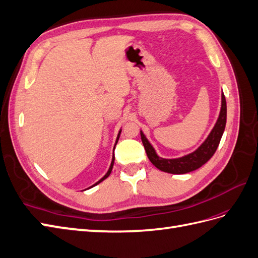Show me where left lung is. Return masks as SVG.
<instances>
[{
  "mask_svg": "<svg viewBox=\"0 0 258 258\" xmlns=\"http://www.w3.org/2000/svg\"><path fill=\"white\" fill-rule=\"evenodd\" d=\"M225 123H227V100H225L224 94L222 93L221 109H220V114L215 127H213L211 133L207 137V139L203 142L202 146L197 150H195L194 152L177 159H163L156 154L152 144L149 142L142 131H140V135L148 158L156 168L171 174H186L202 167L205 163L212 158L224 133Z\"/></svg>",
  "mask_w": 258,
  "mask_h": 258,
  "instance_id": "obj_1",
  "label": "left lung"
}]
</instances>
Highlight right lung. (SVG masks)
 Instances as JSON below:
<instances>
[{"mask_svg":"<svg viewBox=\"0 0 258 258\" xmlns=\"http://www.w3.org/2000/svg\"><path fill=\"white\" fill-rule=\"evenodd\" d=\"M120 133H121V129L120 130H119V134H118V136H117V140H116V143H115V147H116V144H117V142H118V139H119V136H120ZM115 147H114V150H115ZM114 162H115V154H112V160H111V163H110V166H109V169H108V171H107V173H106L105 175H104V177L103 178H100L98 181H97V183H95V184H94L93 186H91V187H89V188H92V187H94V186H95V185H97V184H99L100 183V181H103L104 179H106V178H107L108 176H109V175H110V173H111V169H112V166H114ZM89 188H87V189H89Z\"/></svg>","mask_w":258,"mask_h":258,"instance_id":"add662e5","label":"right lung"}]
</instances>
